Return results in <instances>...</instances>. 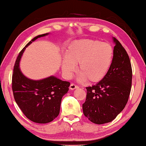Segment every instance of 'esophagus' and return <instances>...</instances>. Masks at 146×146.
I'll return each instance as SVG.
<instances>
[{"mask_svg": "<svg viewBox=\"0 0 146 146\" xmlns=\"http://www.w3.org/2000/svg\"><path fill=\"white\" fill-rule=\"evenodd\" d=\"M79 88V87H78L77 85H75L74 84H71L70 85V87H69L70 90H73L74 89H76V88Z\"/></svg>", "mask_w": 146, "mask_h": 146, "instance_id": "1", "label": "esophagus"}]
</instances>
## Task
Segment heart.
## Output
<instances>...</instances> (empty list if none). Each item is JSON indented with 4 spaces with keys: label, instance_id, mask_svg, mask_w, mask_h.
I'll return each instance as SVG.
<instances>
[{
    "label": "heart",
    "instance_id": "heart-1",
    "mask_svg": "<svg viewBox=\"0 0 146 146\" xmlns=\"http://www.w3.org/2000/svg\"><path fill=\"white\" fill-rule=\"evenodd\" d=\"M62 62V70L69 78L78 71L80 80L90 84L101 82L108 74L114 57L112 46L97 40L82 39L72 42L66 51Z\"/></svg>",
    "mask_w": 146,
    "mask_h": 146
}]
</instances>
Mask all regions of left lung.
<instances>
[{
  "label": "left lung",
  "mask_w": 146,
  "mask_h": 146,
  "mask_svg": "<svg viewBox=\"0 0 146 146\" xmlns=\"http://www.w3.org/2000/svg\"><path fill=\"white\" fill-rule=\"evenodd\" d=\"M114 57L108 74L100 82L86 87V100L82 105L84 115L91 122H111L123 111L128 101L132 84V68L125 49L113 37Z\"/></svg>",
  "instance_id": "obj_1"
}]
</instances>
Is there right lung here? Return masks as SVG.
I'll list each match as a JSON object with an SVG mask.
<instances>
[{"mask_svg": "<svg viewBox=\"0 0 146 146\" xmlns=\"http://www.w3.org/2000/svg\"><path fill=\"white\" fill-rule=\"evenodd\" d=\"M48 34L38 35L25 46L17 57L12 74V91L17 104L27 118L42 124L52 121L59 115L62 98L68 92L70 83L54 76L30 79L21 72L19 64L27 46Z\"/></svg>", "mask_w": 146, "mask_h": 146, "instance_id": "add662e5", "label": "right lung"}]
</instances>
